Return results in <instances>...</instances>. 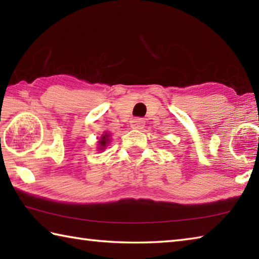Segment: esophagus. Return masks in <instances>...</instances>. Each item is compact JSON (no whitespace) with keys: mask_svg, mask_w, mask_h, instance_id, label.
I'll use <instances>...</instances> for the list:
<instances>
[{"mask_svg":"<svg viewBox=\"0 0 259 259\" xmlns=\"http://www.w3.org/2000/svg\"><path fill=\"white\" fill-rule=\"evenodd\" d=\"M145 126V121L142 117H136L131 121V128L133 129H143Z\"/></svg>","mask_w":259,"mask_h":259,"instance_id":"obj_1","label":"esophagus"}]
</instances>
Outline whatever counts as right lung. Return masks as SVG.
Here are the masks:
<instances>
[{
	"label": "right lung",
	"mask_w": 259,
	"mask_h": 259,
	"mask_svg": "<svg viewBox=\"0 0 259 259\" xmlns=\"http://www.w3.org/2000/svg\"><path fill=\"white\" fill-rule=\"evenodd\" d=\"M110 135L109 134H104L101 137V139H100V142H98V144H100V147H98V149L100 150H103L104 149L105 147H106V145L109 144V142H110Z\"/></svg>",
	"instance_id": "add662e5"
}]
</instances>
